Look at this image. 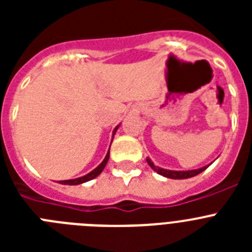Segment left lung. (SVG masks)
I'll return each mask as SVG.
<instances>
[{"label":"left lung","instance_id":"left-lung-1","mask_svg":"<svg viewBox=\"0 0 252 252\" xmlns=\"http://www.w3.org/2000/svg\"><path fill=\"white\" fill-rule=\"evenodd\" d=\"M148 164L150 165V168L153 170H155L158 174L162 175V177H166V178H170V179H187V178H192L198 175L199 173H202L203 170H206L208 168V165L203 166L201 169H195V170H187V171H177V170H166V169H161L159 166H155L154 165V162L151 161L150 159H146Z\"/></svg>","mask_w":252,"mask_h":252}]
</instances>
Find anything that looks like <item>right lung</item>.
I'll use <instances>...</instances> for the list:
<instances>
[{"mask_svg": "<svg viewBox=\"0 0 252 252\" xmlns=\"http://www.w3.org/2000/svg\"><path fill=\"white\" fill-rule=\"evenodd\" d=\"M119 127H116L115 131H113V135H115L116 130H117ZM108 159H110V150H108V153H107L106 158H104L103 161L99 164L97 168L94 169V170H92L91 173H88L87 175H84V177H81V178H77V179H69V180H60L59 183L60 184H66V186H78V184H82V183H86V182H88V180L93 179V178L98 177L99 174L102 173V170L104 169V166H106L107 161H108Z\"/></svg>", "mask_w": 252, "mask_h": 252, "instance_id": "obj_1", "label": "right lung"}]
</instances>
